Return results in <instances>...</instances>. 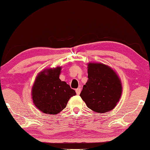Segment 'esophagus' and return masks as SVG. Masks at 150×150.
Masks as SVG:
<instances>
[{
    "mask_svg": "<svg viewBox=\"0 0 150 150\" xmlns=\"http://www.w3.org/2000/svg\"><path fill=\"white\" fill-rule=\"evenodd\" d=\"M76 91V93H77V95H79L81 93V88H78L75 90Z\"/></svg>",
    "mask_w": 150,
    "mask_h": 150,
    "instance_id": "obj_1",
    "label": "esophagus"
}]
</instances>
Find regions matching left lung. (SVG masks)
I'll return each instance as SVG.
<instances>
[{
  "label": "left lung",
  "mask_w": 150,
  "mask_h": 150,
  "mask_svg": "<svg viewBox=\"0 0 150 150\" xmlns=\"http://www.w3.org/2000/svg\"><path fill=\"white\" fill-rule=\"evenodd\" d=\"M88 78L80 96L87 107L97 113L112 110L122 94V84L117 73L103 64H88Z\"/></svg>",
  "instance_id": "left-lung-1"
}]
</instances>
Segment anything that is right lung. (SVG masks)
<instances>
[{
	"label": "right lung",
	"mask_w": 150,
	"mask_h": 150,
	"mask_svg": "<svg viewBox=\"0 0 150 150\" xmlns=\"http://www.w3.org/2000/svg\"><path fill=\"white\" fill-rule=\"evenodd\" d=\"M61 67L40 72L32 87V99L35 106L45 113L56 115L66 107L68 100L76 92L69 84L59 79Z\"/></svg>",
	"instance_id": "obj_1"
}]
</instances>
